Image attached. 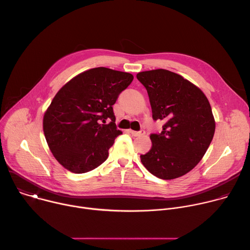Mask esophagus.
<instances>
[{
	"instance_id": "1",
	"label": "esophagus",
	"mask_w": 250,
	"mask_h": 250,
	"mask_svg": "<svg viewBox=\"0 0 250 250\" xmlns=\"http://www.w3.org/2000/svg\"><path fill=\"white\" fill-rule=\"evenodd\" d=\"M129 132L133 135V136H140V135H144L146 133V131L144 129H141L139 131H135V130H129Z\"/></svg>"
}]
</instances>
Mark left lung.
Returning a JSON list of instances; mask_svg holds the SVG:
<instances>
[{"mask_svg": "<svg viewBox=\"0 0 250 250\" xmlns=\"http://www.w3.org/2000/svg\"><path fill=\"white\" fill-rule=\"evenodd\" d=\"M137 80L147 91L154 121L164 122L160 133H151V149L140 160L164 180L181 177L203 158L215 133L216 124L205 94L169 70L139 72Z\"/></svg>", "mask_w": 250, "mask_h": 250, "instance_id": "1", "label": "left lung"}]
</instances>
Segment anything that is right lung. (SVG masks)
Segmentation results:
<instances>
[{
	"label": "right lung",
	"instance_id": "1",
	"mask_svg": "<svg viewBox=\"0 0 250 250\" xmlns=\"http://www.w3.org/2000/svg\"><path fill=\"white\" fill-rule=\"evenodd\" d=\"M133 80L126 72L97 67L77 75L53 98L43 131L56 160L73 173L89 172L109 156L117 136L113 105Z\"/></svg>",
	"mask_w": 250,
	"mask_h": 250
}]
</instances>
